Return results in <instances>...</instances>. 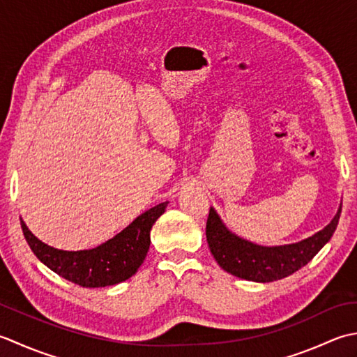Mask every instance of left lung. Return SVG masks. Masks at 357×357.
<instances>
[{
    "label": "left lung",
    "instance_id": "1",
    "mask_svg": "<svg viewBox=\"0 0 357 357\" xmlns=\"http://www.w3.org/2000/svg\"><path fill=\"white\" fill-rule=\"evenodd\" d=\"M342 203L331 222L316 234L296 243L264 246L238 237L227 228L211 206L206 222V240L211 254L222 270L238 279L266 283L296 273L328 243L337 228Z\"/></svg>",
    "mask_w": 357,
    "mask_h": 357
}]
</instances>
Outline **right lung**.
<instances>
[{
    "instance_id": "right-lung-1",
    "label": "right lung",
    "mask_w": 357,
    "mask_h": 357,
    "mask_svg": "<svg viewBox=\"0 0 357 357\" xmlns=\"http://www.w3.org/2000/svg\"><path fill=\"white\" fill-rule=\"evenodd\" d=\"M166 205L168 202L158 203L107 242L82 251L52 248L35 237L21 217L20 220L29 246L49 270L83 288H101L117 285L138 271L149 251L152 225L165 213Z\"/></svg>"
}]
</instances>
